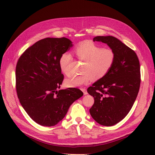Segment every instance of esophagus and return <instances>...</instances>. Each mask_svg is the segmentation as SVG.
<instances>
[{"label": "esophagus", "mask_w": 155, "mask_h": 155, "mask_svg": "<svg viewBox=\"0 0 155 155\" xmlns=\"http://www.w3.org/2000/svg\"><path fill=\"white\" fill-rule=\"evenodd\" d=\"M81 91L83 92V93H84V95H86V94H88V92H87V91H86V88H81Z\"/></svg>", "instance_id": "esophagus-1"}]
</instances>
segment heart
Here are the masks:
<instances>
[{"mask_svg":"<svg viewBox=\"0 0 155 155\" xmlns=\"http://www.w3.org/2000/svg\"><path fill=\"white\" fill-rule=\"evenodd\" d=\"M74 53L78 58L86 61L83 73L81 76L73 77L67 79L66 86L77 87L86 85L94 80H100L109 73L116 61V53L110 48H102L101 46L92 41H82L75 47ZM73 57L69 53L61 55L59 63L61 71L69 76L71 72L70 64Z\"/></svg>","mask_w":155,"mask_h":155,"instance_id":"heart-1","label":"heart"}]
</instances>
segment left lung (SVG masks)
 I'll return each mask as SVG.
<instances>
[{
  "label": "left lung",
  "mask_w": 155,
  "mask_h": 155,
  "mask_svg": "<svg viewBox=\"0 0 155 155\" xmlns=\"http://www.w3.org/2000/svg\"><path fill=\"white\" fill-rule=\"evenodd\" d=\"M93 41L106 44L116 53L112 69L105 77L87 89L94 98L90 109L92 118L104 126H112L127 116L141 84L138 57L134 50L113 36H96Z\"/></svg>",
  "instance_id": "left-lung-1"
}]
</instances>
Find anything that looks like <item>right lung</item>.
<instances>
[{"mask_svg":"<svg viewBox=\"0 0 155 155\" xmlns=\"http://www.w3.org/2000/svg\"><path fill=\"white\" fill-rule=\"evenodd\" d=\"M72 46L66 38H47L28 48L18 60V98L28 116L43 126L57 125L71 104L83 95L77 88L59 91L64 78L59 60Z\"/></svg>","mask_w":155,"mask_h":155,"instance_id":"obj_1","label":"right lung"}]
</instances>
